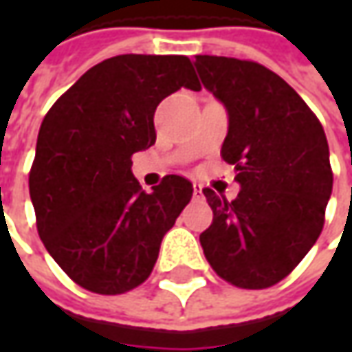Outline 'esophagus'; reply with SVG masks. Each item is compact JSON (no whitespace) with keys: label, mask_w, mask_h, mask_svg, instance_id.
<instances>
[{"label":"esophagus","mask_w":352,"mask_h":352,"mask_svg":"<svg viewBox=\"0 0 352 352\" xmlns=\"http://www.w3.org/2000/svg\"><path fill=\"white\" fill-rule=\"evenodd\" d=\"M194 196L196 197L204 196V190H201V186H199V184H194Z\"/></svg>","instance_id":"34e87169"}]
</instances>
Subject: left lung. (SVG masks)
<instances>
[{
    "label": "left lung",
    "instance_id": "8db88e82",
    "mask_svg": "<svg viewBox=\"0 0 352 352\" xmlns=\"http://www.w3.org/2000/svg\"><path fill=\"white\" fill-rule=\"evenodd\" d=\"M194 66L227 109L221 156L241 184L233 201L204 190L213 221L199 235L201 249L236 288L274 286L323 229L333 190L325 131L296 89L263 64L199 54Z\"/></svg>",
    "mask_w": 352,
    "mask_h": 352
}]
</instances>
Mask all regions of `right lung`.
<instances>
[{
	"mask_svg": "<svg viewBox=\"0 0 352 352\" xmlns=\"http://www.w3.org/2000/svg\"><path fill=\"white\" fill-rule=\"evenodd\" d=\"M180 88L201 89L188 56L121 54L89 68L41 123L29 174L36 229L86 290L116 296L142 284L192 199L182 176L146 194L131 170V156L156 141V105Z\"/></svg>",
	"mask_w": 352,
	"mask_h": 352,
	"instance_id": "add662e5",
	"label": "right lung"
}]
</instances>
